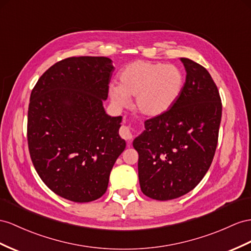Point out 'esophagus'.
Instances as JSON below:
<instances>
[{
  "label": "esophagus",
  "instance_id": "esophagus-1",
  "mask_svg": "<svg viewBox=\"0 0 251 251\" xmlns=\"http://www.w3.org/2000/svg\"><path fill=\"white\" fill-rule=\"evenodd\" d=\"M120 136L123 138L124 140L127 141H131L133 138V132L132 129L127 126H122L121 130H120Z\"/></svg>",
  "mask_w": 251,
  "mask_h": 251
}]
</instances>
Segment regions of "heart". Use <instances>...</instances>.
Here are the masks:
<instances>
[{
  "instance_id": "obj_1",
  "label": "heart",
  "mask_w": 251,
  "mask_h": 251,
  "mask_svg": "<svg viewBox=\"0 0 251 251\" xmlns=\"http://www.w3.org/2000/svg\"><path fill=\"white\" fill-rule=\"evenodd\" d=\"M120 85L110 83L109 96L119 108L136 96V108L147 117H158L175 104L183 88V74L174 64L138 60L120 73Z\"/></svg>"
}]
</instances>
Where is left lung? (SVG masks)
I'll list each match as a JSON object with an SVG mask.
<instances>
[{"label": "left lung", "instance_id": "8db88e82", "mask_svg": "<svg viewBox=\"0 0 251 251\" xmlns=\"http://www.w3.org/2000/svg\"><path fill=\"white\" fill-rule=\"evenodd\" d=\"M180 60L187 76L178 100L165 113L147 120L132 143L141 191L156 201L194 189L210 168L218 140L222 101L215 82L201 64Z\"/></svg>", "mask_w": 251, "mask_h": 251}]
</instances>
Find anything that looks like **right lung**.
Returning a JSON list of instances; mask_svg holds the SVG:
<instances>
[{"instance_id":"add662e5","label":"right lung","mask_w":251,"mask_h":251,"mask_svg":"<svg viewBox=\"0 0 251 251\" xmlns=\"http://www.w3.org/2000/svg\"><path fill=\"white\" fill-rule=\"evenodd\" d=\"M113 70L107 57H70L47 70L31 91V161L48 188L68 201L104 195L126 147L119 134L122 117H110L102 106Z\"/></svg>"}]
</instances>
